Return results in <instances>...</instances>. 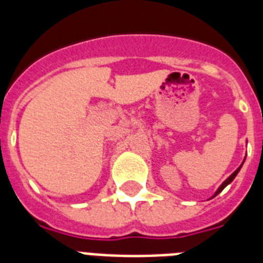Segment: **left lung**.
Here are the masks:
<instances>
[{
	"label": "left lung",
	"mask_w": 263,
	"mask_h": 263,
	"mask_svg": "<svg viewBox=\"0 0 263 263\" xmlns=\"http://www.w3.org/2000/svg\"><path fill=\"white\" fill-rule=\"evenodd\" d=\"M245 160H246V158H245ZM243 162H245V161H243ZM241 165H243V164H241ZM241 165H240V166H239V168H237V169H236V171H235V172H233V173H232V175L229 176L228 179L225 180L224 183L221 184V185H220V188H218V190H217V191H216V194H214V195H213V198H214V196H216V195H218V194H220V192H221V191H222V190H224V188H225V187H227V185H228V184H229V183H232V181H233V179H235V177H236V175H237V173H239V171H240V168H241Z\"/></svg>",
	"instance_id": "8db88e82"
}]
</instances>
